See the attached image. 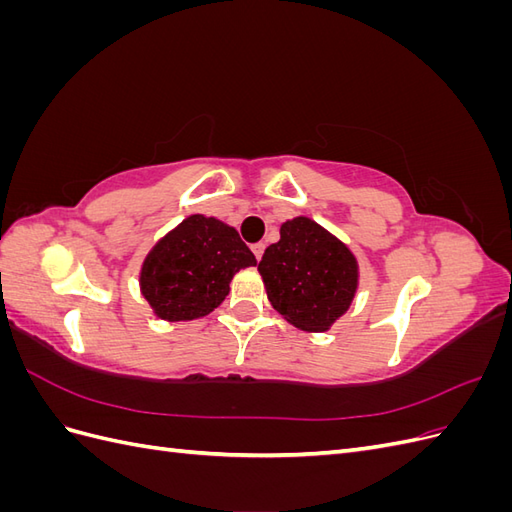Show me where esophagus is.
Here are the masks:
<instances>
[{"label": "esophagus", "mask_w": 512, "mask_h": 512, "mask_svg": "<svg viewBox=\"0 0 512 512\" xmlns=\"http://www.w3.org/2000/svg\"><path fill=\"white\" fill-rule=\"evenodd\" d=\"M252 252H254L256 260H260L262 254H265V243H254V245H252Z\"/></svg>", "instance_id": "obj_1"}]
</instances>
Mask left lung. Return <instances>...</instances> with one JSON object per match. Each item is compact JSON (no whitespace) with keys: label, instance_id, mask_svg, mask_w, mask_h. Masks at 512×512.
I'll return each instance as SVG.
<instances>
[{"label":"left lung","instance_id":"1","mask_svg":"<svg viewBox=\"0 0 512 512\" xmlns=\"http://www.w3.org/2000/svg\"><path fill=\"white\" fill-rule=\"evenodd\" d=\"M258 271L271 305L290 324L322 333L346 314L359 267L348 247L309 218L282 224L280 241L269 245Z\"/></svg>","mask_w":512,"mask_h":512}]
</instances>
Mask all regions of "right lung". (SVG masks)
<instances>
[{
  "label": "right lung",
  "mask_w": 512,
  "mask_h": 512,
  "mask_svg": "<svg viewBox=\"0 0 512 512\" xmlns=\"http://www.w3.org/2000/svg\"><path fill=\"white\" fill-rule=\"evenodd\" d=\"M254 265V254L235 228L190 215L147 254L141 290L158 318L194 320L226 299L232 275Z\"/></svg>",
  "instance_id": "1"
}]
</instances>
